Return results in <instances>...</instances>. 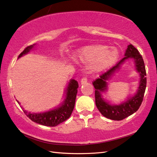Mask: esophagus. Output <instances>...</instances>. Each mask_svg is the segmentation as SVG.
<instances>
[{
	"label": "esophagus",
	"mask_w": 157,
	"mask_h": 157,
	"mask_svg": "<svg viewBox=\"0 0 157 157\" xmlns=\"http://www.w3.org/2000/svg\"><path fill=\"white\" fill-rule=\"evenodd\" d=\"M87 81H88V80H87V78H82V79H81L80 82H81L82 84H83L86 83Z\"/></svg>",
	"instance_id": "esophagus-1"
}]
</instances>
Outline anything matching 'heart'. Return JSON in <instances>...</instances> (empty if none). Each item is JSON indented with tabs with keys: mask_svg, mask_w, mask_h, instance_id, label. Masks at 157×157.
<instances>
[{
	"mask_svg": "<svg viewBox=\"0 0 157 157\" xmlns=\"http://www.w3.org/2000/svg\"><path fill=\"white\" fill-rule=\"evenodd\" d=\"M118 56L119 51L115 48L95 44L82 48L75 54V58L84 63H88L90 71H101L111 66Z\"/></svg>",
	"mask_w": 157,
	"mask_h": 157,
	"instance_id": "heart-1",
	"label": "heart"
}]
</instances>
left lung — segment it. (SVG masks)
Segmentation results:
<instances>
[{"instance_id":"left-lung-1","label":"left lung","mask_w":157,"mask_h":157,"mask_svg":"<svg viewBox=\"0 0 157 157\" xmlns=\"http://www.w3.org/2000/svg\"><path fill=\"white\" fill-rule=\"evenodd\" d=\"M132 58L135 62V66L140 75V82L138 91L132 98H128L125 102L119 105H111L102 98L101 93L107 90V84L106 81L118 70L126 59ZM146 71L143 58L139 51L133 46L129 44L125 53V57L121 59L115 66L111 68L106 73L99 76V78L93 82L95 88V104L97 108L101 115L108 119L112 120L120 121L128 116L132 115L140 107L143 101L144 96L146 88Z\"/></svg>"}]
</instances>
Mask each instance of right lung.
<instances>
[{"label": "right lung", "mask_w": 157, "mask_h": 157, "mask_svg": "<svg viewBox=\"0 0 157 157\" xmlns=\"http://www.w3.org/2000/svg\"><path fill=\"white\" fill-rule=\"evenodd\" d=\"M35 44L30 45L25 48L24 51L18 56V58L29 53V51L35 46ZM78 87V82L75 79H71L66 90V99H64L61 106L45 113H31L27 112L26 110H24V113L31 121L37 124L46 126H56L57 125L62 123L70 117L75 106ZM18 103L20 104L18 101Z\"/></svg>", "instance_id": "right-lung-1"}]
</instances>
